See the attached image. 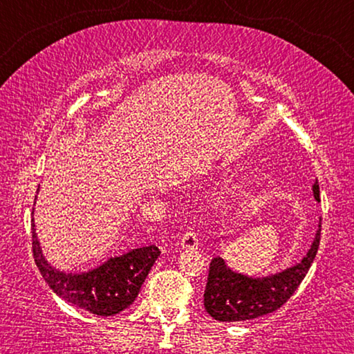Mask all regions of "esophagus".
<instances>
[{
    "instance_id": "esophagus-1",
    "label": "esophagus",
    "mask_w": 354,
    "mask_h": 354,
    "mask_svg": "<svg viewBox=\"0 0 354 354\" xmlns=\"http://www.w3.org/2000/svg\"><path fill=\"white\" fill-rule=\"evenodd\" d=\"M181 247L185 250L198 248V236L195 231H185L181 239Z\"/></svg>"
}]
</instances>
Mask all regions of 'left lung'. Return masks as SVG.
Here are the masks:
<instances>
[{
    "label": "left lung",
    "mask_w": 354,
    "mask_h": 354,
    "mask_svg": "<svg viewBox=\"0 0 354 354\" xmlns=\"http://www.w3.org/2000/svg\"><path fill=\"white\" fill-rule=\"evenodd\" d=\"M315 200H320L319 181L313 185ZM322 220L314 243L303 261L273 277L253 279L239 274L226 267L220 256L209 266L205 289V309L218 322H243L272 314L289 299L309 272L320 245Z\"/></svg>",
    "instance_id": "1"
}]
</instances>
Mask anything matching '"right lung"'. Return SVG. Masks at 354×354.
Returning a JSON list of instances; mask_svg holds the SVG:
<instances>
[{
    "label": "right lung",
    "mask_w": 354,
    "mask_h": 354,
    "mask_svg": "<svg viewBox=\"0 0 354 354\" xmlns=\"http://www.w3.org/2000/svg\"><path fill=\"white\" fill-rule=\"evenodd\" d=\"M34 212V211H32ZM32 226V254L41 277L53 292L76 308L95 315H115L122 313L139 295L143 281L160 254L156 245L136 248L129 253L112 257L95 270L82 274H67L55 270L41 254L37 234Z\"/></svg>",
    "instance_id": "right-lung-1"
}]
</instances>
